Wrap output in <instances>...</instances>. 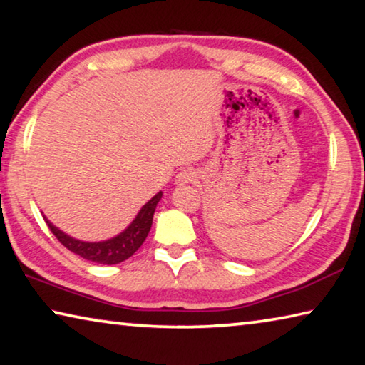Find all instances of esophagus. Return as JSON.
<instances>
[{
  "instance_id": "1",
  "label": "esophagus",
  "mask_w": 365,
  "mask_h": 365,
  "mask_svg": "<svg viewBox=\"0 0 365 365\" xmlns=\"http://www.w3.org/2000/svg\"><path fill=\"white\" fill-rule=\"evenodd\" d=\"M196 178L197 175L193 169H185L180 172V174H177L175 182L177 185H188V183H195Z\"/></svg>"
}]
</instances>
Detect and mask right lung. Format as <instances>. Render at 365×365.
I'll return each instance as SVG.
<instances>
[{
	"instance_id": "add662e5",
	"label": "right lung",
	"mask_w": 365,
	"mask_h": 365,
	"mask_svg": "<svg viewBox=\"0 0 365 365\" xmlns=\"http://www.w3.org/2000/svg\"><path fill=\"white\" fill-rule=\"evenodd\" d=\"M163 197V191H159L158 195H154L146 205L140 209L137 217L132 220V224L128 225L125 230L120 232L117 237L104 240V242H82V240H76L69 237V235L59 230L58 227H54L51 222L46 217V224L49 230L53 232L61 243H63L67 250L76 252L80 257L86 259V261L104 264V265H113L125 261L133 252L137 251L148 237V233L151 230L153 225V215L156 211L158 202Z\"/></svg>"
}]
</instances>
